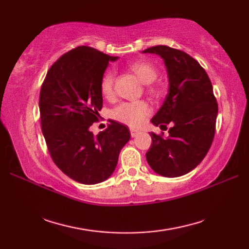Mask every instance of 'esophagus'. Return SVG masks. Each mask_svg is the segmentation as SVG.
Here are the masks:
<instances>
[{
  "label": "esophagus",
  "instance_id": "esophagus-1",
  "mask_svg": "<svg viewBox=\"0 0 249 249\" xmlns=\"http://www.w3.org/2000/svg\"><path fill=\"white\" fill-rule=\"evenodd\" d=\"M139 133H140V131H139V130H137V129H133V128L130 129V135H131V137H133V138H134V137H137V136H138V135H139Z\"/></svg>",
  "mask_w": 249,
  "mask_h": 249
}]
</instances>
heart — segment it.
<instances>
[{
  "instance_id": "obj_1",
  "label": "heart",
  "mask_w": 249,
  "mask_h": 249,
  "mask_svg": "<svg viewBox=\"0 0 249 249\" xmlns=\"http://www.w3.org/2000/svg\"><path fill=\"white\" fill-rule=\"evenodd\" d=\"M129 70L139 78V80L144 84H151L157 78V70L151 63L144 61H137L131 63ZM115 80V73L112 71H106L102 81H100V91L105 97L110 98L113 95V86ZM147 91L153 96L160 95V89L157 87H149ZM151 112V107L146 102L138 100V102H125L122 103L112 110V118L118 120L122 123L129 125L131 127L139 126L144 121L147 115Z\"/></svg>"
}]
</instances>
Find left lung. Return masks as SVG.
<instances>
[{
    "label": "left lung",
    "mask_w": 249,
    "mask_h": 249,
    "mask_svg": "<svg viewBox=\"0 0 249 249\" xmlns=\"http://www.w3.org/2000/svg\"><path fill=\"white\" fill-rule=\"evenodd\" d=\"M165 62L169 91L151 122L155 126L169 123L168 138L151 133L152 145L145 154L150 167L167 178L184 176L203 160L214 139L217 102L208 73L186 52L168 46L147 48Z\"/></svg>",
    "instance_id": "left-lung-1"
}]
</instances>
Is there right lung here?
Masks as SVG:
<instances>
[{"instance_id":"1","label":"right lung","mask_w":249,"mask_h":249,"mask_svg":"<svg viewBox=\"0 0 249 249\" xmlns=\"http://www.w3.org/2000/svg\"><path fill=\"white\" fill-rule=\"evenodd\" d=\"M118 59L79 46L50 67L40 89L41 130L51 158L78 183L106 181L130 139L129 129L115 121L96 136L89 130L103 107V75L109 62Z\"/></svg>"}]
</instances>
